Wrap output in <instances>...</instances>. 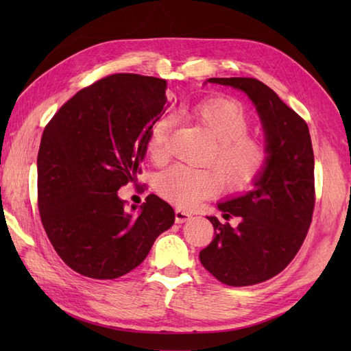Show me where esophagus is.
Here are the masks:
<instances>
[{
	"label": "esophagus",
	"instance_id": "obj_1",
	"mask_svg": "<svg viewBox=\"0 0 351 351\" xmlns=\"http://www.w3.org/2000/svg\"><path fill=\"white\" fill-rule=\"evenodd\" d=\"M190 219H191V214L189 211L181 210V208H176V211H175L176 223H185V221H189Z\"/></svg>",
	"mask_w": 351,
	"mask_h": 351
}]
</instances>
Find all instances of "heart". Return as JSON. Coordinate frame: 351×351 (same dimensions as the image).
<instances>
[{
  "label": "heart",
  "instance_id": "heart-1",
  "mask_svg": "<svg viewBox=\"0 0 351 351\" xmlns=\"http://www.w3.org/2000/svg\"><path fill=\"white\" fill-rule=\"evenodd\" d=\"M191 114L217 140L211 160L221 171L175 164L156 176V191L170 202L190 208L219 193L223 180L234 191L250 190L267 169L268 149L261 140L247 136L252 125L245 110L232 99L214 98L195 104ZM169 131V117L158 119L149 128L146 149L156 161L166 156Z\"/></svg>",
  "mask_w": 351,
  "mask_h": 351
}]
</instances>
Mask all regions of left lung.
<instances>
[{"label": "left lung", "mask_w": 351, "mask_h": 351, "mask_svg": "<svg viewBox=\"0 0 351 351\" xmlns=\"http://www.w3.org/2000/svg\"><path fill=\"white\" fill-rule=\"evenodd\" d=\"M249 96L256 107L268 149L267 169L255 189L217 206L223 219L208 217L214 238L200 263L229 287H249L274 278L294 259L306 238L315 205L314 151L308 123L256 78H210Z\"/></svg>", "instance_id": "1"}]
</instances>
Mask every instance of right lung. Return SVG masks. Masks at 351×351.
<instances>
[{"instance_id": "add662e5", "label": "right lung", "mask_w": 351, "mask_h": 351, "mask_svg": "<svg viewBox=\"0 0 351 351\" xmlns=\"http://www.w3.org/2000/svg\"><path fill=\"white\" fill-rule=\"evenodd\" d=\"M166 80L114 73L81 88L45 126L37 205L52 247L73 271L121 278L173 225V208L156 195L146 197L138 214L125 211L117 196L141 171L147 132L166 107Z\"/></svg>"}]
</instances>
